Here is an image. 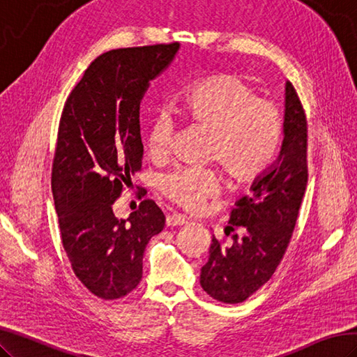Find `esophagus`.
I'll return each mask as SVG.
<instances>
[{
    "label": "esophagus",
    "instance_id": "34e87169",
    "mask_svg": "<svg viewBox=\"0 0 357 357\" xmlns=\"http://www.w3.org/2000/svg\"><path fill=\"white\" fill-rule=\"evenodd\" d=\"M186 224V218L180 213H169L167 215V227H178V225Z\"/></svg>",
    "mask_w": 357,
    "mask_h": 357
}]
</instances>
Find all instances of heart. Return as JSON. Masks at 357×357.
I'll return each mask as SVG.
<instances>
[{"label":"heart","mask_w":357,"mask_h":357,"mask_svg":"<svg viewBox=\"0 0 357 357\" xmlns=\"http://www.w3.org/2000/svg\"><path fill=\"white\" fill-rule=\"evenodd\" d=\"M172 107L186 123L211 132L208 159L221 163L233 185L253 183L274 162L283 135L280 112L238 74L195 78L178 92ZM172 132L168 115L154 118L149 132L153 159L167 158ZM220 186L221 176L213 169L183 168L162 180L163 195L188 211H198L218 194Z\"/></svg>","instance_id":"1"}]
</instances>
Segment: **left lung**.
Returning a JSON list of instances; mask_svg holds the SVG:
<instances>
[{
  "label": "left lung",
  "mask_w": 357,
  "mask_h": 357,
  "mask_svg": "<svg viewBox=\"0 0 357 357\" xmlns=\"http://www.w3.org/2000/svg\"><path fill=\"white\" fill-rule=\"evenodd\" d=\"M283 144L275 163L250 194L234 203L227 230L231 245L212 238L199 283L212 298L245 301L271 279L289 245L307 185V121L294 86L286 83Z\"/></svg>",
  "instance_id": "1"
}]
</instances>
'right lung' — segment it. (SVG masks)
Segmentation results:
<instances>
[{
  "label": "right lung",
  "instance_id": "right-lung-1",
  "mask_svg": "<svg viewBox=\"0 0 357 357\" xmlns=\"http://www.w3.org/2000/svg\"><path fill=\"white\" fill-rule=\"evenodd\" d=\"M178 48L172 42L101 54L60 116L51 172L60 236L78 280L102 300L136 288L145 247L163 230L165 215L153 199H144L127 220L116 218L113 203L142 167L144 93Z\"/></svg>",
  "mask_w": 357,
  "mask_h": 357
}]
</instances>
